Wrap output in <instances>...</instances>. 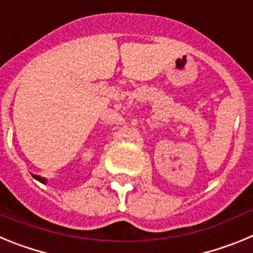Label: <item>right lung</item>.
Segmentation results:
<instances>
[{"label": "right lung", "mask_w": 253, "mask_h": 253, "mask_svg": "<svg viewBox=\"0 0 253 253\" xmlns=\"http://www.w3.org/2000/svg\"><path fill=\"white\" fill-rule=\"evenodd\" d=\"M33 177H35L36 180H39V181H40V183H42V184L46 183V179H45V177H42V176H40V175H34L33 174Z\"/></svg>", "instance_id": "right-lung-1"}]
</instances>
